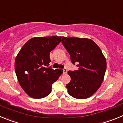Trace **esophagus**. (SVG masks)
Masks as SVG:
<instances>
[{"instance_id": "34e87169", "label": "esophagus", "mask_w": 123, "mask_h": 123, "mask_svg": "<svg viewBox=\"0 0 123 123\" xmlns=\"http://www.w3.org/2000/svg\"><path fill=\"white\" fill-rule=\"evenodd\" d=\"M63 71L64 74H67V68H64V69H63Z\"/></svg>"}]
</instances>
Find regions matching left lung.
<instances>
[{"mask_svg": "<svg viewBox=\"0 0 123 123\" xmlns=\"http://www.w3.org/2000/svg\"><path fill=\"white\" fill-rule=\"evenodd\" d=\"M62 42L78 69L69 71L71 81L66 85L73 97L85 99L98 89L104 81L106 68L105 57L99 47L87 38L62 37Z\"/></svg>", "mask_w": 123, "mask_h": 123, "instance_id": "8db88e82", "label": "left lung"}]
</instances>
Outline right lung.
I'll list each match as a JSON object with an SVG mask.
<instances>
[{
	"instance_id": "obj_1",
	"label": "right lung",
	"mask_w": 123,
	"mask_h": 123,
	"mask_svg": "<svg viewBox=\"0 0 123 123\" xmlns=\"http://www.w3.org/2000/svg\"><path fill=\"white\" fill-rule=\"evenodd\" d=\"M61 36L36 37L26 42L17 55L15 70L25 92L34 98H42L50 94L52 85L63 73L49 65L50 52L61 42Z\"/></svg>"
}]
</instances>
